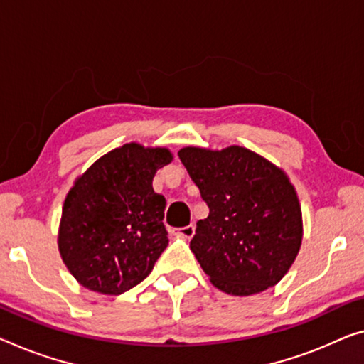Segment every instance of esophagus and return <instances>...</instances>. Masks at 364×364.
<instances>
[{
	"instance_id": "34e87169",
	"label": "esophagus",
	"mask_w": 364,
	"mask_h": 364,
	"mask_svg": "<svg viewBox=\"0 0 364 364\" xmlns=\"http://www.w3.org/2000/svg\"><path fill=\"white\" fill-rule=\"evenodd\" d=\"M193 234H195V226L193 225H188L186 228L177 229V236H181L183 239H192Z\"/></svg>"
}]
</instances>
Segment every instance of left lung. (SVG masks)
I'll return each instance as SVG.
<instances>
[{"mask_svg": "<svg viewBox=\"0 0 364 364\" xmlns=\"http://www.w3.org/2000/svg\"><path fill=\"white\" fill-rule=\"evenodd\" d=\"M178 158L210 215L190 249L218 289L250 296L287 275L303 242V213L282 167L242 146H186Z\"/></svg>", "mask_w": 364, "mask_h": 364, "instance_id": "8db88e82", "label": "left lung"}]
</instances>
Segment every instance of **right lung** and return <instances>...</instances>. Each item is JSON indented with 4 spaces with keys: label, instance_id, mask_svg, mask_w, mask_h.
I'll list each match as a JSON object with an SVG mask.
<instances>
[{
    "label": "right lung",
    "instance_id": "1",
    "mask_svg": "<svg viewBox=\"0 0 364 364\" xmlns=\"http://www.w3.org/2000/svg\"><path fill=\"white\" fill-rule=\"evenodd\" d=\"M167 148L127 143L99 158L66 193L58 228L61 260L76 282L117 296L146 278L167 247L166 198L153 190Z\"/></svg>",
    "mask_w": 364,
    "mask_h": 364
}]
</instances>
